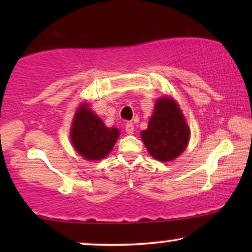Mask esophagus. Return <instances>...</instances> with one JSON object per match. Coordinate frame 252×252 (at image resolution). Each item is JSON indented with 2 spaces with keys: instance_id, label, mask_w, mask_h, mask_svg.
Masks as SVG:
<instances>
[{
  "instance_id": "34e87169",
  "label": "esophagus",
  "mask_w": 252,
  "mask_h": 252,
  "mask_svg": "<svg viewBox=\"0 0 252 252\" xmlns=\"http://www.w3.org/2000/svg\"><path fill=\"white\" fill-rule=\"evenodd\" d=\"M125 130H126V133L127 134H133L134 133V125H133V123H130V122H128L126 124V126H125Z\"/></svg>"
}]
</instances>
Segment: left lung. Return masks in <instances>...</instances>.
<instances>
[{
  "mask_svg": "<svg viewBox=\"0 0 252 252\" xmlns=\"http://www.w3.org/2000/svg\"><path fill=\"white\" fill-rule=\"evenodd\" d=\"M189 128L179 105L172 98H159L146 130L141 137L155 159L170 161L186 149Z\"/></svg>",
  "mask_w": 252,
  "mask_h": 252,
  "instance_id": "1",
  "label": "left lung"
}]
</instances>
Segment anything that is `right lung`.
Here are the masks:
<instances>
[{"label":"right lung","mask_w":252,"mask_h":252,"mask_svg":"<svg viewBox=\"0 0 252 252\" xmlns=\"http://www.w3.org/2000/svg\"><path fill=\"white\" fill-rule=\"evenodd\" d=\"M119 136V130L108 128L101 118L84 104L74 116L71 140L75 150L86 159L98 160L108 156Z\"/></svg>","instance_id":"1"}]
</instances>
